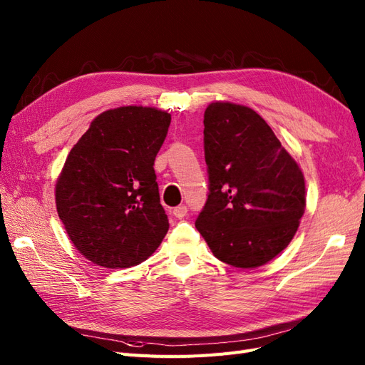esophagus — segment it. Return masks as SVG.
I'll use <instances>...</instances> for the list:
<instances>
[{
	"label": "esophagus",
	"instance_id": "esophagus-1",
	"mask_svg": "<svg viewBox=\"0 0 365 365\" xmlns=\"http://www.w3.org/2000/svg\"><path fill=\"white\" fill-rule=\"evenodd\" d=\"M187 212H189V208H187V205H178V207L173 208V216L181 219V217H184L187 215Z\"/></svg>",
	"mask_w": 365,
	"mask_h": 365
}]
</instances>
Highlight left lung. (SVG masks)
Wrapping results in <instances>:
<instances>
[{
    "label": "left lung",
    "mask_w": 365,
    "mask_h": 365,
    "mask_svg": "<svg viewBox=\"0 0 365 365\" xmlns=\"http://www.w3.org/2000/svg\"><path fill=\"white\" fill-rule=\"evenodd\" d=\"M208 195L196 228L215 256L256 268L289 245L306 207L303 173L256 111L228 102L204 114Z\"/></svg>",
    "instance_id": "obj_1"
}]
</instances>
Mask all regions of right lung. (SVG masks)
<instances>
[{
    "mask_svg": "<svg viewBox=\"0 0 365 365\" xmlns=\"http://www.w3.org/2000/svg\"><path fill=\"white\" fill-rule=\"evenodd\" d=\"M170 114L123 106L97 115L56 184V207L73 245L105 268L146 260L169 230L153 163Z\"/></svg>",
    "mask_w": 365,
    "mask_h": 365,
    "instance_id": "right-lung-1",
    "label": "right lung"
}]
</instances>
